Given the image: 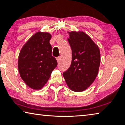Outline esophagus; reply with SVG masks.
Segmentation results:
<instances>
[{
  "label": "esophagus",
  "mask_w": 125,
  "mask_h": 125,
  "mask_svg": "<svg viewBox=\"0 0 125 125\" xmlns=\"http://www.w3.org/2000/svg\"><path fill=\"white\" fill-rule=\"evenodd\" d=\"M56 60H57V62H59L60 60V57H57V58H56Z\"/></svg>",
  "instance_id": "1"
}]
</instances>
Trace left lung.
I'll list each match as a JSON object with an SVG mask.
<instances>
[{"mask_svg":"<svg viewBox=\"0 0 125 125\" xmlns=\"http://www.w3.org/2000/svg\"><path fill=\"white\" fill-rule=\"evenodd\" d=\"M72 49V62L63 73L71 90L84 91L94 81L100 65V51L90 36L83 31L68 32Z\"/></svg>","mask_w":125,"mask_h":125,"instance_id":"8db88e82","label":"left lung"}]
</instances>
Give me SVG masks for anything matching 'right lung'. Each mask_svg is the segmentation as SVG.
<instances>
[{"label": "right lung", "instance_id": "add662e5", "mask_svg": "<svg viewBox=\"0 0 125 125\" xmlns=\"http://www.w3.org/2000/svg\"><path fill=\"white\" fill-rule=\"evenodd\" d=\"M51 37L48 32H36L23 45L19 55L20 77L33 89H41L57 66V61L52 56Z\"/></svg>", "mask_w": 125, "mask_h": 125}]
</instances>
